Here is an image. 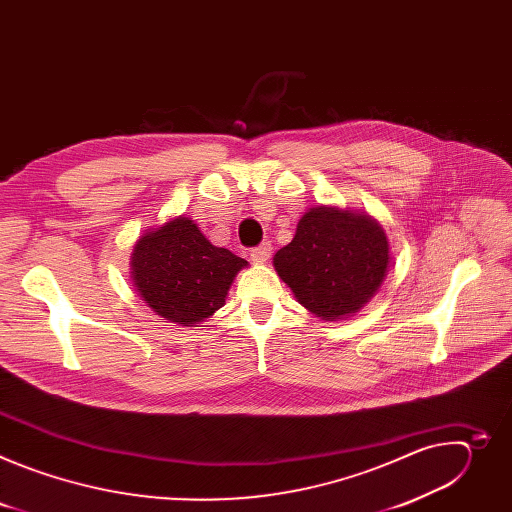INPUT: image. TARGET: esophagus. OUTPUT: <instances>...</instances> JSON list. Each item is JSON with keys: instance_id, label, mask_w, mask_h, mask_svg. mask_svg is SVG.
<instances>
[{"instance_id": "esophagus-1", "label": "esophagus", "mask_w": 512, "mask_h": 512, "mask_svg": "<svg viewBox=\"0 0 512 512\" xmlns=\"http://www.w3.org/2000/svg\"><path fill=\"white\" fill-rule=\"evenodd\" d=\"M269 257H271V243H261L251 251V259L255 263H265Z\"/></svg>"}]
</instances>
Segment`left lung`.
I'll return each mask as SVG.
<instances>
[{
	"label": "left lung",
	"instance_id": "8db88e82",
	"mask_svg": "<svg viewBox=\"0 0 512 512\" xmlns=\"http://www.w3.org/2000/svg\"><path fill=\"white\" fill-rule=\"evenodd\" d=\"M383 227L364 212L316 206L304 212L289 245L273 257L296 300L322 320L354 316L381 287L389 269Z\"/></svg>",
	"mask_w": 512,
	"mask_h": 512
}]
</instances>
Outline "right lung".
Returning a JSON list of instances; mask_svg holds the SVG:
<instances>
[{"label":"right lung","mask_w":512,"mask_h":512,"mask_svg":"<svg viewBox=\"0 0 512 512\" xmlns=\"http://www.w3.org/2000/svg\"><path fill=\"white\" fill-rule=\"evenodd\" d=\"M249 263L214 247L188 216L143 233L131 253V277L158 316L194 326L225 306L229 287Z\"/></svg>","instance_id":"1"}]
</instances>
